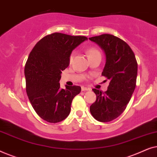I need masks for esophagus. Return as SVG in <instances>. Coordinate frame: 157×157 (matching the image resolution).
Here are the masks:
<instances>
[{
	"label": "esophagus",
	"mask_w": 157,
	"mask_h": 157,
	"mask_svg": "<svg viewBox=\"0 0 157 157\" xmlns=\"http://www.w3.org/2000/svg\"><path fill=\"white\" fill-rule=\"evenodd\" d=\"M81 90H82L83 91H90L91 89H89V88H88V87L82 86V87H81Z\"/></svg>",
	"instance_id": "1"
}]
</instances>
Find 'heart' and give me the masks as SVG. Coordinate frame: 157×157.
<instances>
[{
  "instance_id": "1",
  "label": "heart",
  "mask_w": 157,
  "mask_h": 157,
  "mask_svg": "<svg viewBox=\"0 0 157 157\" xmlns=\"http://www.w3.org/2000/svg\"><path fill=\"white\" fill-rule=\"evenodd\" d=\"M86 53L88 55V57H89V58H91V57L94 56L101 55L99 51H98L96 48H95V47H90L89 48H88V50L86 51ZM74 55H75L74 52H72L71 53V55L69 56V62H70V63H71L73 59H74Z\"/></svg>"
}]
</instances>
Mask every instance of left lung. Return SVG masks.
I'll list each match as a JSON object with an SVG mask.
<instances>
[{
	"label": "left lung",
	"instance_id": "obj_1",
	"mask_svg": "<svg viewBox=\"0 0 157 157\" xmlns=\"http://www.w3.org/2000/svg\"><path fill=\"white\" fill-rule=\"evenodd\" d=\"M99 46L106 56L101 75L110 81L106 91L93 89L96 101L90 106L94 119L109 122L119 117L126 108L136 87L138 66L130 46L111 34L89 38Z\"/></svg>",
	"mask_w": 157,
	"mask_h": 157
}]
</instances>
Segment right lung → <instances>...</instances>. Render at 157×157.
Returning <instances> with one entry per match:
<instances>
[{"label":"right lung","mask_w":157,"mask_h":157,"mask_svg":"<svg viewBox=\"0 0 157 157\" xmlns=\"http://www.w3.org/2000/svg\"><path fill=\"white\" fill-rule=\"evenodd\" d=\"M88 38L54 33L35 45L25 66L26 93L33 108L45 121L58 123L69 115L78 86L60 89L62 71L69 65L72 51Z\"/></svg>","instance_id":"right-lung-1"}]
</instances>
